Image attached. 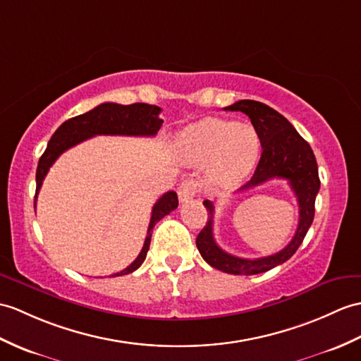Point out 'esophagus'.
<instances>
[{"mask_svg": "<svg viewBox=\"0 0 361 361\" xmlns=\"http://www.w3.org/2000/svg\"><path fill=\"white\" fill-rule=\"evenodd\" d=\"M198 192V183L194 180H184L180 183L178 186V198L181 203H186V201L192 200Z\"/></svg>", "mask_w": 361, "mask_h": 361, "instance_id": "1", "label": "esophagus"}]
</instances>
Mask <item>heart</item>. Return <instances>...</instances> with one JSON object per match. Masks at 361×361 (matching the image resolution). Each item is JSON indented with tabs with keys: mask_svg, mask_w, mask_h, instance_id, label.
I'll return each instance as SVG.
<instances>
[{
	"mask_svg": "<svg viewBox=\"0 0 361 361\" xmlns=\"http://www.w3.org/2000/svg\"><path fill=\"white\" fill-rule=\"evenodd\" d=\"M177 146L189 164L212 163L211 181L231 188L254 167L259 142L252 126L209 116L184 129Z\"/></svg>",
	"mask_w": 361,
	"mask_h": 361,
	"instance_id": "obj_1",
	"label": "heart"
}]
</instances>
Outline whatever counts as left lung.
Wrapping results in <instances>:
<instances>
[{
    "instance_id": "1",
    "label": "left lung",
    "mask_w": 361,
    "mask_h": 361,
    "mask_svg": "<svg viewBox=\"0 0 361 361\" xmlns=\"http://www.w3.org/2000/svg\"><path fill=\"white\" fill-rule=\"evenodd\" d=\"M224 111H240L246 114L252 123L262 142V157L254 177L247 181L240 192L252 189L271 178H283L289 183L298 201L300 216L294 238L289 245L269 257L240 258L231 255L216 245L214 240V203L204 200L207 209V223L197 237V247L207 264L219 271L233 275H255L279 266L295 254L311 228L315 214V197L320 189L318 166L315 155L307 141L300 135L281 114L272 107L254 99H240Z\"/></svg>"
}]
</instances>
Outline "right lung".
Returning <instances> with one entry per match:
<instances>
[{
    "label": "right lung",
    "mask_w": 361,
    "mask_h": 361,
    "mask_svg": "<svg viewBox=\"0 0 361 361\" xmlns=\"http://www.w3.org/2000/svg\"><path fill=\"white\" fill-rule=\"evenodd\" d=\"M161 109L158 106L135 103L129 106L116 104V103H103L92 111L73 116V118L64 121L60 128L55 130L52 138L49 140L44 154L41 155L37 167V192H35V204L37 197L41 189V184L47 175L50 166L64 150L80 145L81 141L89 140L95 135H128V137H154L160 130L163 120L160 118ZM178 206V197L173 190L166 192L163 197L158 198L152 207L150 223L147 228V235L140 255L135 258L130 266L124 271L116 272L112 276H120L137 271L146 259L150 237H152L154 226L160 221L163 216L171 214Z\"/></svg>",
    "instance_id": "add662e5"
}]
</instances>
